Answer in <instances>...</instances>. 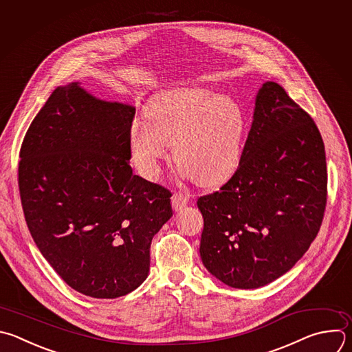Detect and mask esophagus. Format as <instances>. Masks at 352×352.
I'll list each match as a JSON object with an SVG mask.
<instances>
[{
	"label": "esophagus",
	"instance_id": "esophagus-1",
	"mask_svg": "<svg viewBox=\"0 0 352 352\" xmlns=\"http://www.w3.org/2000/svg\"><path fill=\"white\" fill-rule=\"evenodd\" d=\"M188 200H189V196L186 193H182V192H175L171 197V203H173V207L175 211L178 210H182L186 204H188Z\"/></svg>",
	"mask_w": 352,
	"mask_h": 352
}]
</instances>
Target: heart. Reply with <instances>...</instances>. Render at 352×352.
I'll list each match as a JSON object with an SVG mask.
<instances>
[{
	"label": "heart",
	"instance_id": "1",
	"mask_svg": "<svg viewBox=\"0 0 352 352\" xmlns=\"http://www.w3.org/2000/svg\"><path fill=\"white\" fill-rule=\"evenodd\" d=\"M130 129V148L141 173L156 179L168 145L184 177L204 186L225 181L239 164L248 117L232 96L203 85L156 94Z\"/></svg>",
	"mask_w": 352,
	"mask_h": 352
}]
</instances>
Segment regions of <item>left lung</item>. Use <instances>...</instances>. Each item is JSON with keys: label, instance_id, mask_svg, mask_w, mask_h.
<instances>
[{"label": "left lung", "instance_id": "1", "mask_svg": "<svg viewBox=\"0 0 352 352\" xmlns=\"http://www.w3.org/2000/svg\"><path fill=\"white\" fill-rule=\"evenodd\" d=\"M327 197L324 145L312 117L267 81L239 167L197 199L200 257L235 289H257L290 271L316 238Z\"/></svg>", "mask_w": 352, "mask_h": 352}]
</instances>
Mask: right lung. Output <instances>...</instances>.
Here are the masks:
<instances>
[{"instance_id": "right-lung-1", "label": "right lung", "mask_w": 352, "mask_h": 352, "mask_svg": "<svg viewBox=\"0 0 352 352\" xmlns=\"http://www.w3.org/2000/svg\"><path fill=\"white\" fill-rule=\"evenodd\" d=\"M135 107L58 87L21 149L19 192L32 236L76 292L116 298L149 274L151 243L173 217L171 192L133 174Z\"/></svg>"}]
</instances>
